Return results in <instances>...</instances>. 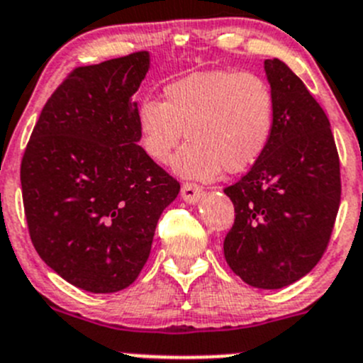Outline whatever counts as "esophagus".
I'll return each mask as SVG.
<instances>
[{
	"label": "esophagus",
	"instance_id": "obj_1",
	"mask_svg": "<svg viewBox=\"0 0 363 363\" xmlns=\"http://www.w3.org/2000/svg\"><path fill=\"white\" fill-rule=\"evenodd\" d=\"M181 195L188 203H196L202 196V188L195 182H184L181 188Z\"/></svg>",
	"mask_w": 363,
	"mask_h": 363
}]
</instances>
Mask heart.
I'll list each match as a JSON object with an SVG mask.
<instances>
[{"label":"heart","instance_id":"heart-1","mask_svg":"<svg viewBox=\"0 0 363 363\" xmlns=\"http://www.w3.org/2000/svg\"><path fill=\"white\" fill-rule=\"evenodd\" d=\"M163 97H143L136 106L140 145L163 164L184 136L191 140L174 161L184 177L211 181L223 168L248 170L275 133V94L257 72H196L168 83Z\"/></svg>","mask_w":363,"mask_h":363}]
</instances>
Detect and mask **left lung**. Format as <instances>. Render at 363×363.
<instances>
[{
	"label": "left lung",
	"instance_id": "1",
	"mask_svg": "<svg viewBox=\"0 0 363 363\" xmlns=\"http://www.w3.org/2000/svg\"><path fill=\"white\" fill-rule=\"evenodd\" d=\"M277 104L264 156L223 191L235 220L225 260L242 282L280 289L321 260L340 203V163L330 121L303 81L279 58L264 62Z\"/></svg>",
	"mask_w": 363,
	"mask_h": 363
}]
</instances>
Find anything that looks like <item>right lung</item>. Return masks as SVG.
<instances>
[{
    "label": "right lung",
    "instance_id": "add662e5",
    "mask_svg": "<svg viewBox=\"0 0 363 363\" xmlns=\"http://www.w3.org/2000/svg\"><path fill=\"white\" fill-rule=\"evenodd\" d=\"M147 70V51L76 67L42 108L21 161L35 250L88 293L138 279L157 220L181 189L138 145L133 96Z\"/></svg>",
    "mask_w": 363,
    "mask_h": 363
}]
</instances>
